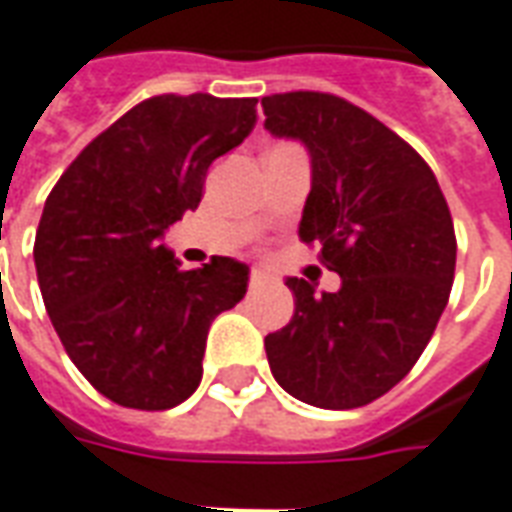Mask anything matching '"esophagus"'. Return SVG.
Returning <instances> with one entry per match:
<instances>
[{
  "label": "esophagus",
  "mask_w": 512,
  "mask_h": 512,
  "mask_svg": "<svg viewBox=\"0 0 512 512\" xmlns=\"http://www.w3.org/2000/svg\"><path fill=\"white\" fill-rule=\"evenodd\" d=\"M273 281V275L264 273V270H253L250 273V289H259V286H267Z\"/></svg>",
  "instance_id": "34e87169"
}]
</instances>
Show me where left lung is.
<instances>
[{"instance_id":"obj_1","label":"left lung","mask_w":512,"mask_h":512,"mask_svg":"<svg viewBox=\"0 0 512 512\" xmlns=\"http://www.w3.org/2000/svg\"><path fill=\"white\" fill-rule=\"evenodd\" d=\"M264 129L300 140L311 192L297 234L320 245L342 286L286 278L295 314L264 339L278 386L328 411L394 389L436 331L455 278V226L427 168L400 134L350 101L295 90L264 96Z\"/></svg>"}]
</instances>
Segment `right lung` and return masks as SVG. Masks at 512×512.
I'll list each match as a JSON object with an SVG mask.
<instances>
[{"label": "right lung", "mask_w": 512, "mask_h": 512, "mask_svg": "<svg viewBox=\"0 0 512 512\" xmlns=\"http://www.w3.org/2000/svg\"><path fill=\"white\" fill-rule=\"evenodd\" d=\"M256 123V99L154 96L68 165L43 206L35 270L54 331L107 400L168 411L198 389L206 333L248 292V264L181 270L159 239L195 212L206 170Z\"/></svg>", "instance_id": "right-lung-1"}]
</instances>
